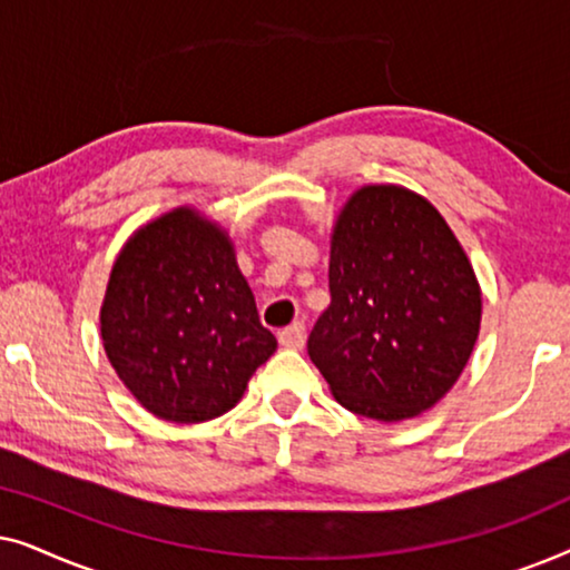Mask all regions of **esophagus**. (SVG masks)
I'll return each mask as SVG.
<instances>
[{
    "instance_id": "esophagus-1",
    "label": "esophagus",
    "mask_w": 570,
    "mask_h": 570,
    "mask_svg": "<svg viewBox=\"0 0 570 570\" xmlns=\"http://www.w3.org/2000/svg\"><path fill=\"white\" fill-rule=\"evenodd\" d=\"M277 340H279V345H283V347L301 350L303 342H306V326H303V322H295L291 326H285V330H279Z\"/></svg>"
}]
</instances>
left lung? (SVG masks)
Segmentation results:
<instances>
[{
  "label": "left lung",
  "instance_id": "8db88e82",
  "mask_svg": "<svg viewBox=\"0 0 570 570\" xmlns=\"http://www.w3.org/2000/svg\"><path fill=\"white\" fill-rule=\"evenodd\" d=\"M330 293L308 355L342 407L394 423L456 384L478 342L482 298L431 202L394 184L357 189L332 230Z\"/></svg>",
  "mask_w": 570,
  "mask_h": 570
}]
</instances>
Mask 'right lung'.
Here are the masks:
<instances>
[{"mask_svg":"<svg viewBox=\"0 0 570 570\" xmlns=\"http://www.w3.org/2000/svg\"><path fill=\"white\" fill-rule=\"evenodd\" d=\"M100 337L124 386L170 423L236 407L277 350L220 225L178 207L124 244L100 306Z\"/></svg>","mask_w":570,"mask_h":570,"instance_id":"right-lung-1","label":"right lung"}]
</instances>
